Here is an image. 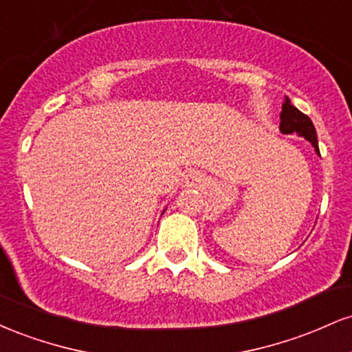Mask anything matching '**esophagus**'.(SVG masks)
I'll return each mask as SVG.
<instances>
[{"instance_id":"1","label":"esophagus","mask_w":352,"mask_h":352,"mask_svg":"<svg viewBox=\"0 0 352 352\" xmlns=\"http://www.w3.org/2000/svg\"><path fill=\"white\" fill-rule=\"evenodd\" d=\"M182 184H184V187L199 188L200 185L204 184V179H201V175H200L199 172L188 170V172L184 175V179H182Z\"/></svg>"}]
</instances>
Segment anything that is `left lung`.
<instances>
[{"mask_svg": "<svg viewBox=\"0 0 352 352\" xmlns=\"http://www.w3.org/2000/svg\"><path fill=\"white\" fill-rule=\"evenodd\" d=\"M280 119H281L280 131L283 134H293V132H296L298 135L305 137L308 142H311V145L314 147V151H316V153H319L316 129H314V125L311 122L309 117L302 114L301 111H298L288 98H285V102H283Z\"/></svg>", "mask_w": 352, "mask_h": 352, "instance_id": "1", "label": "left lung"}]
</instances>
